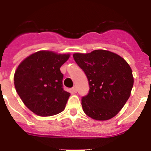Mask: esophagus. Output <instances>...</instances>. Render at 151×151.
Here are the masks:
<instances>
[{
  "label": "esophagus",
  "mask_w": 151,
  "mask_h": 151,
  "mask_svg": "<svg viewBox=\"0 0 151 151\" xmlns=\"http://www.w3.org/2000/svg\"><path fill=\"white\" fill-rule=\"evenodd\" d=\"M76 87H73V88H71V92L72 93H73V94H76Z\"/></svg>",
  "instance_id": "34e87169"
}]
</instances>
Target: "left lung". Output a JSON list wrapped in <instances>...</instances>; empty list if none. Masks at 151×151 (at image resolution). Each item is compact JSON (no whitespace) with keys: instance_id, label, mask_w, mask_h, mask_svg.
<instances>
[{"instance_id":"left-lung-1","label":"left lung","mask_w":151,"mask_h":151,"mask_svg":"<svg viewBox=\"0 0 151 151\" xmlns=\"http://www.w3.org/2000/svg\"><path fill=\"white\" fill-rule=\"evenodd\" d=\"M73 58L88 80V94L82 98L85 114L96 120L115 116L130 97L134 84L128 63L118 54L105 50L76 53Z\"/></svg>"}]
</instances>
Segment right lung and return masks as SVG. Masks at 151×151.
I'll return each mask as SVG.
<instances>
[{
	"label": "right lung",
	"mask_w": 151,
	"mask_h": 151,
	"mask_svg": "<svg viewBox=\"0 0 151 151\" xmlns=\"http://www.w3.org/2000/svg\"><path fill=\"white\" fill-rule=\"evenodd\" d=\"M69 54L41 50L26 57L14 74L17 94L29 110L40 116H50L65 109L70 93L63 88L60 68Z\"/></svg>",
	"instance_id": "1"
}]
</instances>
